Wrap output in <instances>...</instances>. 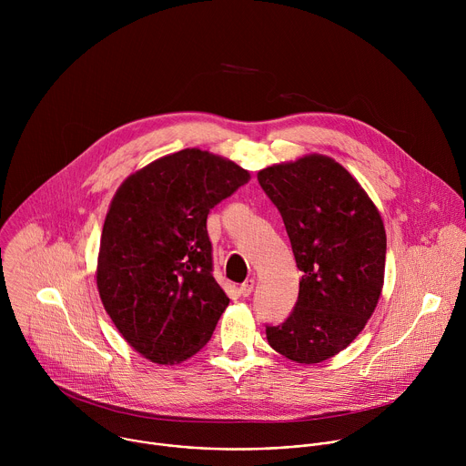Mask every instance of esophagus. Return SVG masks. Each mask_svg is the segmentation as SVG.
<instances>
[{
    "label": "esophagus",
    "mask_w": 466,
    "mask_h": 466,
    "mask_svg": "<svg viewBox=\"0 0 466 466\" xmlns=\"http://www.w3.org/2000/svg\"><path fill=\"white\" fill-rule=\"evenodd\" d=\"M252 289H254V280H252V279L245 280V282L239 286V293H241L243 297H248V295L252 293Z\"/></svg>",
    "instance_id": "1"
}]
</instances>
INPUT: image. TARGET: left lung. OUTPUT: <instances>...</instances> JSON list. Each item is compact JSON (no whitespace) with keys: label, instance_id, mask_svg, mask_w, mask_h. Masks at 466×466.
Here are the masks:
<instances>
[{"label":"left lung","instance_id":"1","mask_svg":"<svg viewBox=\"0 0 466 466\" xmlns=\"http://www.w3.org/2000/svg\"><path fill=\"white\" fill-rule=\"evenodd\" d=\"M258 182L279 208L302 271L295 309L265 334L288 360L320 363L345 350L376 309L387 248L381 216L326 155L273 164L258 171Z\"/></svg>","mask_w":466,"mask_h":466}]
</instances>
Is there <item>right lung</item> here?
I'll return each mask as SVG.
<instances>
[{"mask_svg":"<svg viewBox=\"0 0 466 466\" xmlns=\"http://www.w3.org/2000/svg\"><path fill=\"white\" fill-rule=\"evenodd\" d=\"M250 180L236 162L182 149L128 175L97 256L101 302L123 339L158 365L201 350L230 299L212 275L208 212Z\"/></svg>","mask_w":466,"mask_h":466,"instance_id":"add662e5","label":"right lung"}]
</instances>
